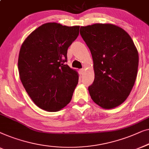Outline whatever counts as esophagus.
Segmentation results:
<instances>
[{
    "mask_svg": "<svg viewBox=\"0 0 149 149\" xmlns=\"http://www.w3.org/2000/svg\"><path fill=\"white\" fill-rule=\"evenodd\" d=\"M84 69H80V70H79V74L82 75V74H84Z\"/></svg>",
    "mask_w": 149,
    "mask_h": 149,
    "instance_id": "1",
    "label": "esophagus"
}]
</instances>
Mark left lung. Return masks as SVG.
Listing matches in <instances>:
<instances>
[{"label": "left lung", "mask_w": 149, "mask_h": 149, "mask_svg": "<svg viewBox=\"0 0 149 149\" xmlns=\"http://www.w3.org/2000/svg\"><path fill=\"white\" fill-rule=\"evenodd\" d=\"M80 34L93 59L95 80L88 87L91 98L106 109L120 105L137 76L139 58L132 39L122 28L110 24L82 26Z\"/></svg>", "instance_id": "obj_1"}]
</instances>
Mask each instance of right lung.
<instances>
[{
  "label": "right lung",
  "mask_w": 149,
  "mask_h": 149,
  "mask_svg": "<svg viewBox=\"0 0 149 149\" xmlns=\"http://www.w3.org/2000/svg\"><path fill=\"white\" fill-rule=\"evenodd\" d=\"M79 26L47 23L30 33L21 47L19 77L31 99L42 109L58 111L70 103L78 74L68 65L67 53Z\"/></svg>",
  "instance_id": "add662e5"
}]
</instances>
